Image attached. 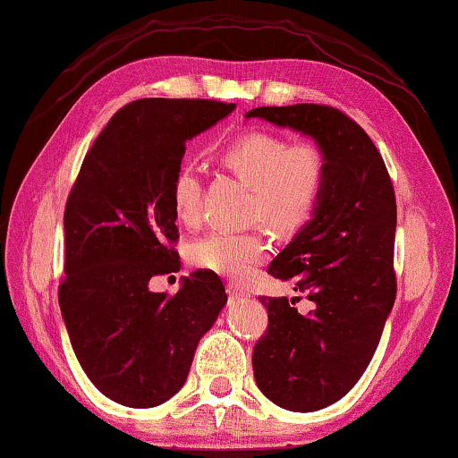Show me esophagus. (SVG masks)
<instances>
[{
	"label": "esophagus",
	"instance_id": "esophagus-1",
	"mask_svg": "<svg viewBox=\"0 0 458 458\" xmlns=\"http://www.w3.org/2000/svg\"><path fill=\"white\" fill-rule=\"evenodd\" d=\"M228 294H230L232 301H248V299H250V293L242 289V286L234 284V283L228 284Z\"/></svg>",
	"mask_w": 458,
	"mask_h": 458
}]
</instances>
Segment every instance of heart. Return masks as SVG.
I'll list each match as a JSON object with an SVG mask.
<instances>
[{
    "label": "heart",
    "mask_w": 458,
    "mask_h": 458,
    "mask_svg": "<svg viewBox=\"0 0 458 458\" xmlns=\"http://www.w3.org/2000/svg\"><path fill=\"white\" fill-rule=\"evenodd\" d=\"M222 164L254 188L252 212L278 232H294L311 220L325 185V157L313 143L289 145L283 137L254 131L238 137L220 153ZM201 183L191 165H182L169 185L174 214L182 224L199 220ZM262 230H216L191 246L199 268L244 281L268 257Z\"/></svg>",
    "instance_id": "b5f03b06"
}]
</instances>
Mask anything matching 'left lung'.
I'll return each instance as SVG.
<instances>
[{"label": "left lung", "instance_id": "1", "mask_svg": "<svg viewBox=\"0 0 458 458\" xmlns=\"http://www.w3.org/2000/svg\"><path fill=\"white\" fill-rule=\"evenodd\" d=\"M246 119L311 137L325 185L305 226L268 275L307 293L301 315L286 297H260L268 329L252 352L257 386L276 406L315 412L344 398L369 366L396 299V198L382 155L358 123L333 106H259Z\"/></svg>", "mask_w": 458, "mask_h": 458}]
</instances>
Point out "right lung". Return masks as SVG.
<instances>
[{
    "mask_svg": "<svg viewBox=\"0 0 458 458\" xmlns=\"http://www.w3.org/2000/svg\"><path fill=\"white\" fill-rule=\"evenodd\" d=\"M234 108L201 98L123 106L90 147L68 196L62 319L84 374L123 406L153 408L175 396L199 339L228 301L212 270L183 276L174 297L151 293L149 281L180 265L169 185L185 141Z\"/></svg>",
    "mask_w": 458,
    "mask_h": 458,
    "instance_id": "right-lung-1",
    "label": "right lung"
}]
</instances>
